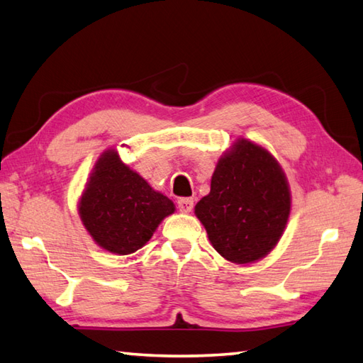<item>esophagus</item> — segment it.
Listing matches in <instances>:
<instances>
[{
  "instance_id": "1",
  "label": "esophagus",
  "mask_w": 363,
  "mask_h": 363,
  "mask_svg": "<svg viewBox=\"0 0 363 363\" xmlns=\"http://www.w3.org/2000/svg\"><path fill=\"white\" fill-rule=\"evenodd\" d=\"M177 207H179V211L184 213H189L194 209V199L191 198H179L177 199Z\"/></svg>"
}]
</instances>
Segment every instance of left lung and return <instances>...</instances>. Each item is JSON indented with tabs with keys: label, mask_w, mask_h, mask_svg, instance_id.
I'll use <instances>...</instances> for the list:
<instances>
[{
	"label": "left lung",
	"mask_w": 363,
	"mask_h": 363,
	"mask_svg": "<svg viewBox=\"0 0 363 363\" xmlns=\"http://www.w3.org/2000/svg\"><path fill=\"white\" fill-rule=\"evenodd\" d=\"M290 209V186L279 162L262 145L237 138L218 159L209 195L199 199L195 215L220 256L246 265L274 250Z\"/></svg>",
	"instance_id": "8db88e82"
}]
</instances>
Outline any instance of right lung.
I'll use <instances>...</instances> for the list:
<instances>
[{
  "label": "right lung",
  "mask_w": 363,
  "mask_h": 363,
  "mask_svg": "<svg viewBox=\"0 0 363 363\" xmlns=\"http://www.w3.org/2000/svg\"><path fill=\"white\" fill-rule=\"evenodd\" d=\"M172 199L154 190L109 148L95 162L78 203L84 228L103 250L128 256L150 242L168 215Z\"/></svg>",
  "instance_id": "obj_1"
}]
</instances>
